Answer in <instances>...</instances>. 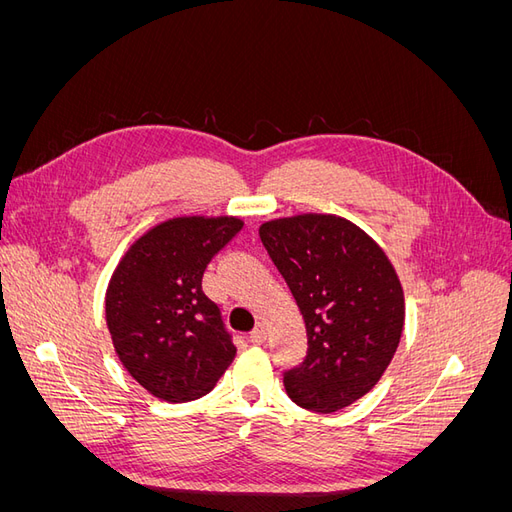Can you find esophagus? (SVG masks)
Returning <instances> with one entry per match:
<instances>
[{"label": "esophagus", "instance_id": "1", "mask_svg": "<svg viewBox=\"0 0 512 512\" xmlns=\"http://www.w3.org/2000/svg\"><path fill=\"white\" fill-rule=\"evenodd\" d=\"M267 339V327L262 322L256 324V329L250 333V342L252 344H262Z\"/></svg>", "mask_w": 512, "mask_h": 512}]
</instances>
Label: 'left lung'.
Wrapping results in <instances>:
<instances>
[{"label":"left lung","mask_w":512,"mask_h":512,"mask_svg":"<svg viewBox=\"0 0 512 512\" xmlns=\"http://www.w3.org/2000/svg\"><path fill=\"white\" fill-rule=\"evenodd\" d=\"M297 301L305 361L286 371L294 404L337 412L367 395L391 365L406 320L393 262L363 228L333 213H301L260 226Z\"/></svg>","instance_id":"obj_1"}]
</instances>
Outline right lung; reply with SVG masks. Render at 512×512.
Returning <instances> with one entry per match:
<instances>
[{"label": "right lung", "instance_id": "obj_1", "mask_svg": "<svg viewBox=\"0 0 512 512\" xmlns=\"http://www.w3.org/2000/svg\"><path fill=\"white\" fill-rule=\"evenodd\" d=\"M241 228L235 215L160 222L128 247L108 282L106 324L119 361L168 404L207 395L235 361L220 307L200 284Z\"/></svg>", "mask_w": 512, "mask_h": 512}]
</instances>
